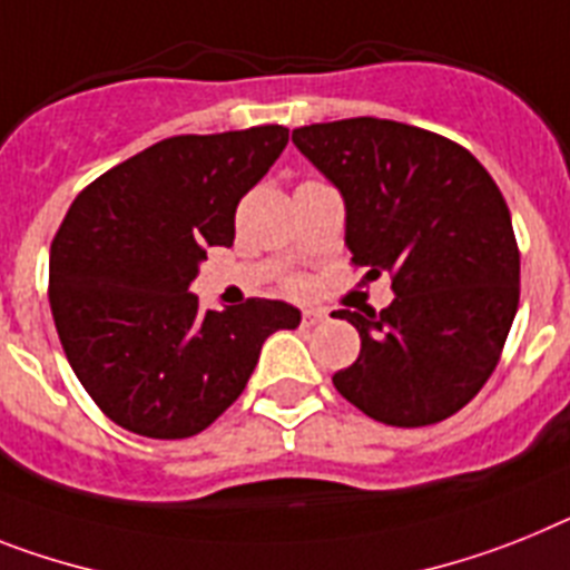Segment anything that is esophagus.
<instances>
[{
    "label": "esophagus",
    "mask_w": 570,
    "mask_h": 570,
    "mask_svg": "<svg viewBox=\"0 0 570 570\" xmlns=\"http://www.w3.org/2000/svg\"><path fill=\"white\" fill-rule=\"evenodd\" d=\"M324 322V313L322 309H304V315H301V327H315V324Z\"/></svg>",
    "instance_id": "1"
}]
</instances>
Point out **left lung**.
I'll list each match as a JSON object with an SVG mask.
<instances>
[{
    "mask_svg": "<svg viewBox=\"0 0 570 570\" xmlns=\"http://www.w3.org/2000/svg\"><path fill=\"white\" fill-rule=\"evenodd\" d=\"M344 196L353 266L391 275V307L338 309L362 351L338 394L385 425L452 417L499 365L519 309V246L504 196L452 138L385 118L293 130Z\"/></svg>",
    "mask_w": 570,
    "mask_h": 570,
    "instance_id": "obj_1",
    "label": "left lung"
}]
</instances>
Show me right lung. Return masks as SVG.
I'll list each match as a JSON object with an SVG mask.
<instances>
[{
  "label": "right lung",
  "instance_id": "add662e5",
  "mask_svg": "<svg viewBox=\"0 0 570 570\" xmlns=\"http://www.w3.org/2000/svg\"><path fill=\"white\" fill-rule=\"evenodd\" d=\"M281 124L174 136L86 185L51 240L49 301L71 371L115 425L194 438L243 394L263 342L298 327L284 301L203 309L190 293L208 246L266 176Z\"/></svg>",
  "mask_w": 570,
  "mask_h": 570
}]
</instances>
